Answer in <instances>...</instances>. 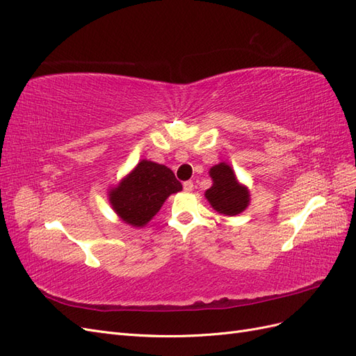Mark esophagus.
Listing matches in <instances>:
<instances>
[{
    "label": "esophagus",
    "instance_id": "1",
    "mask_svg": "<svg viewBox=\"0 0 356 356\" xmlns=\"http://www.w3.org/2000/svg\"><path fill=\"white\" fill-rule=\"evenodd\" d=\"M182 187H184V191H191L193 187H195V186H193L191 181H186L184 184H182Z\"/></svg>",
    "mask_w": 356,
    "mask_h": 356
}]
</instances>
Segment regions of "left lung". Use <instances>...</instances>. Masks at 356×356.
<instances>
[{
    "label": "left lung",
    "instance_id": "obj_1",
    "mask_svg": "<svg viewBox=\"0 0 356 356\" xmlns=\"http://www.w3.org/2000/svg\"><path fill=\"white\" fill-rule=\"evenodd\" d=\"M212 186L204 191L211 207L225 217H234L250 207L251 195L246 186L241 184L230 165L221 161L209 169Z\"/></svg>",
    "mask_w": 356,
    "mask_h": 356
}]
</instances>
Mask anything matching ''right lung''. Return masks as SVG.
I'll use <instances>...</instances> for the list:
<instances>
[{"mask_svg": "<svg viewBox=\"0 0 356 356\" xmlns=\"http://www.w3.org/2000/svg\"><path fill=\"white\" fill-rule=\"evenodd\" d=\"M181 190V182L168 166L144 159L108 190V202L123 222L144 227L165 200Z\"/></svg>", "mask_w": 356, "mask_h": 356, "instance_id": "1", "label": "right lung"}]
</instances>
